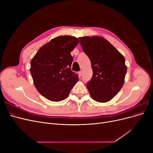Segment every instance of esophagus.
Segmentation results:
<instances>
[{
  "mask_svg": "<svg viewBox=\"0 0 153 153\" xmlns=\"http://www.w3.org/2000/svg\"><path fill=\"white\" fill-rule=\"evenodd\" d=\"M78 75L80 76L82 75V71H80L78 72Z\"/></svg>",
  "mask_w": 153,
  "mask_h": 153,
  "instance_id": "34e87169",
  "label": "esophagus"
}]
</instances>
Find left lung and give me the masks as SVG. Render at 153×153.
<instances>
[{
    "instance_id": "1",
    "label": "left lung",
    "mask_w": 153,
    "mask_h": 153,
    "mask_svg": "<svg viewBox=\"0 0 153 153\" xmlns=\"http://www.w3.org/2000/svg\"><path fill=\"white\" fill-rule=\"evenodd\" d=\"M83 51L89 57L92 77L87 88L92 98L105 103L116 95L124 84L127 71L123 55L100 36L79 38Z\"/></svg>"
}]
</instances>
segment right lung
<instances>
[{
	"instance_id": "add662e5",
	"label": "right lung",
	"mask_w": 153,
	"mask_h": 153,
	"mask_svg": "<svg viewBox=\"0 0 153 153\" xmlns=\"http://www.w3.org/2000/svg\"><path fill=\"white\" fill-rule=\"evenodd\" d=\"M79 40L71 36H61L41 47L30 61V71L36 89L52 101L66 99L78 81L71 70V52Z\"/></svg>"
}]
</instances>
